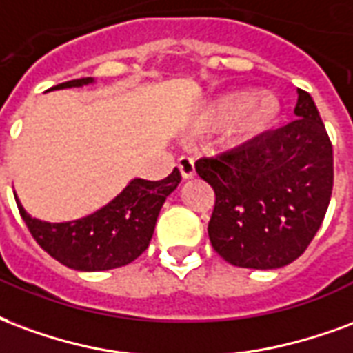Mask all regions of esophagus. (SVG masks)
I'll use <instances>...</instances> for the list:
<instances>
[{
  "label": "esophagus",
  "instance_id": "obj_1",
  "mask_svg": "<svg viewBox=\"0 0 353 353\" xmlns=\"http://www.w3.org/2000/svg\"><path fill=\"white\" fill-rule=\"evenodd\" d=\"M179 169L182 179H194L195 176V161L194 158H188V156H180L179 159Z\"/></svg>",
  "mask_w": 353,
  "mask_h": 353
}]
</instances>
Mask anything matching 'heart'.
<instances>
[{"mask_svg":"<svg viewBox=\"0 0 353 353\" xmlns=\"http://www.w3.org/2000/svg\"><path fill=\"white\" fill-rule=\"evenodd\" d=\"M282 112L284 105L272 92L254 94L250 90H230L203 103L197 123L203 128L228 123V135L235 143H250L274 130Z\"/></svg>","mask_w":353,"mask_h":353,"instance_id":"obj_1","label":"heart"}]
</instances>
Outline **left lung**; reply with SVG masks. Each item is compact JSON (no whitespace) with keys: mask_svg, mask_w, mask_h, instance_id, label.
<instances>
[{"mask_svg":"<svg viewBox=\"0 0 353 353\" xmlns=\"http://www.w3.org/2000/svg\"><path fill=\"white\" fill-rule=\"evenodd\" d=\"M295 120L218 158L197 174L214 188L210 244L228 263L279 269L320 230L333 190V146L314 99L297 90Z\"/></svg>","mask_w":353,"mask_h":353,"instance_id":"1","label":"left lung"}]
</instances>
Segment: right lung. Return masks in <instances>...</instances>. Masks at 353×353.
Segmentation results:
<instances>
[{"label":"right lung","mask_w":353,"mask_h":353,"mask_svg":"<svg viewBox=\"0 0 353 353\" xmlns=\"http://www.w3.org/2000/svg\"><path fill=\"white\" fill-rule=\"evenodd\" d=\"M94 82V77H84L58 84L48 92L82 88ZM180 180L176 167L167 179L158 182L131 179L117 197L95 212L60 223L33 218L17 194L14 199L22 220L43 250L69 269L95 272L123 267L148 248L159 210Z\"/></svg>","instance_id":"1"}]
</instances>
